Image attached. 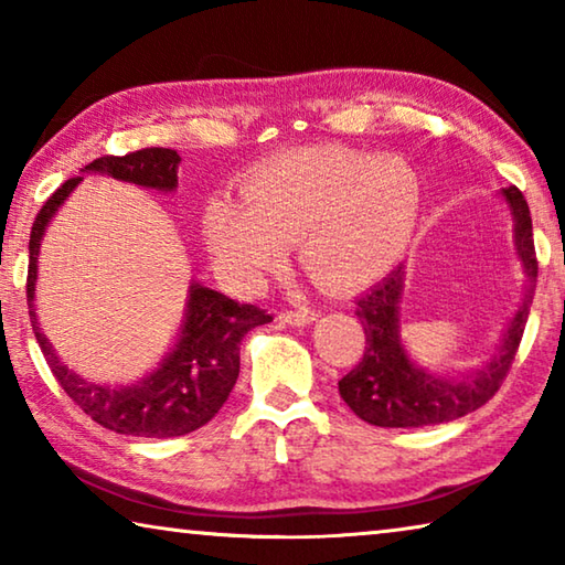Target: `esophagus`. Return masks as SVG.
<instances>
[{"label": "esophagus", "mask_w": 565, "mask_h": 565, "mask_svg": "<svg viewBox=\"0 0 565 565\" xmlns=\"http://www.w3.org/2000/svg\"><path fill=\"white\" fill-rule=\"evenodd\" d=\"M319 313L313 309H289V311H281V321L284 323H291V327H306V323L317 321Z\"/></svg>", "instance_id": "1"}]
</instances>
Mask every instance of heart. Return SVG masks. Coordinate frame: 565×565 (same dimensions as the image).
Instances as JSON below:
<instances>
[{"mask_svg": "<svg viewBox=\"0 0 565 565\" xmlns=\"http://www.w3.org/2000/svg\"><path fill=\"white\" fill-rule=\"evenodd\" d=\"M242 199L204 209L206 244L244 289L286 262V244L327 289H356L394 266L416 232L424 189L408 161L347 147H309L248 171Z\"/></svg>", "mask_w": 565, "mask_h": 565, "instance_id": "heart-1", "label": "heart"}]
</instances>
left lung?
Wrapping results in <instances>:
<instances>
[{
    "label": "left lung",
    "instance_id": "left-lung-1",
    "mask_svg": "<svg viewBox=\"0 0 565 565\" xmlns=\"http://www.w3.org/2000/svg\"><path fill=\"white\" fill-rule=\"evenodd\" d=\"M501 194L511 206L515 222V252L529 276L523 303L511 319L499 351L478 369L473 376L444 379L418 369L401 347L398 337V303L404 291V264L396 266L384 281L356 299V317L366 333V349L359 366H353L339 381V394L347 406L366 424L381 428H418L456 420L481 408L501 388L505 374L519 351V343L533 301V281L539 276V262L533 248L531 212L523 194L515 186Z\"/></svg>",
    "mask_w": 565,
    "mask_h": 565
}]
</instances>
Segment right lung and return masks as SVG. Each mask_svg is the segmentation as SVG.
<instances>
[{
	"label": "right lung",
	"mask_w": 565,
	"mask_h": 565,
	"mask_svg": "<svg viewBox=\"0 0 565 565\" xmlns=\"http://www.w3.org/2000/svg\"><path fill=\"white\" fill-rule=\"evenodd\" d=\"M181 157L174 149L149 147L124 157H99L84 167L87 174H107L129 184L174 191ZM84 177L66 179L46 199L30 234V271H26V303L36 343L50 363L54 379L76 406L99 426L124 436L174 438L209 424L238 379V343L248 331L269 323L274 317L254 303H238L202 284L189 286V301L179 339L159 369L129 386H102L70 371L56 356L34 313L36 256L42 236L64 199Z\"/></svg>",
	"instance_id": "right-lung-1"
}]
</instances>
